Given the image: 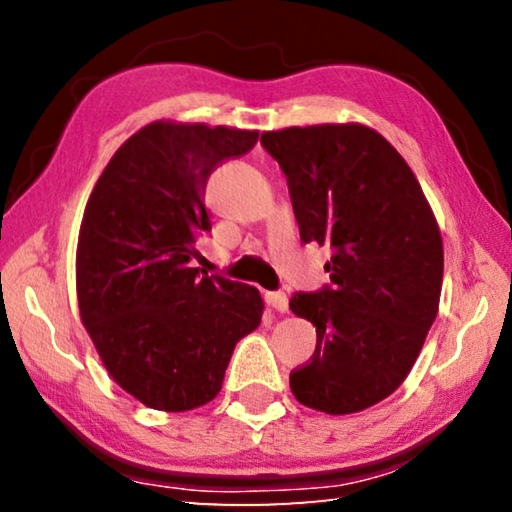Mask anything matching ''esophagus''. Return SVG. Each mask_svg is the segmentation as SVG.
<instances>
[{
  "mask_svg": "<svg viewBox=\"0 0 512 512\" xmlns=\"http://www.w3.org/2000/svg\"><path fill=\"white\" fill-rule=\"evenodd\" d=\"M266 302H268V307H273L275 311H289V298H287V293H282V291H271V293H266Z\"/></svg>",
  "mask_w": 512,
  "mask_h": 512,
  "instance_id": "obj_1",
  "label": "esophagus"
}]
</instances>
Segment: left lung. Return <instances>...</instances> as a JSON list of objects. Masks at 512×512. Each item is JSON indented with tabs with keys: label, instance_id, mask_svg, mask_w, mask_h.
Instances as JSON below:
<instances>
[{
	"label": "left lung",
	"instance_id": "1",
	"mask_svg": "<svg viewBox=\"0 0 512 512\" xmlns=\"http://www.w3.org/2000/svg\"><path fill=\"white\" fill-rule=\"evenodd\" d=\"M287 176L300 239L332 248L329 284L289 300L316 325V352L291 372L296 400L345 415L400 388L438 314L443 239L413 171L361 124L262 133Z\"/></svg>",
	"mask_w": 512,
	"mask_h": 512
}]
</instances>
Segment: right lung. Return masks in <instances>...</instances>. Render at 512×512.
Segmentation results:
<instances>
[{
  "label": "right lung",
  "instance_id": "obj_1",
  "mask_svg": "<svg viewBox=\"0 0 512 512\" xmlns=\"http://www.w3.org/2000/svg\"><path fill=\"white\" fill-rule=\"evenodd\" d=\"M257 131L155 121L112 155L85 207L76 291L110 377L158 411H189L221 391L235 345L262 323L248 284L192 266L212 230L205 187Z\"/></svg>",
  "mask_w": 512,
  "mask_h": 512
}]
</instances>
